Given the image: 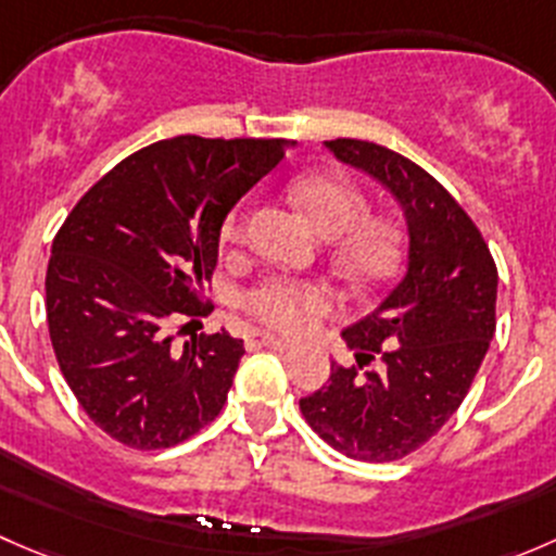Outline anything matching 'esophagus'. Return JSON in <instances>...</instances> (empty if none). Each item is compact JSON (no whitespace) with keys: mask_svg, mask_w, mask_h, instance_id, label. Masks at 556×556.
<instances>
[{"mask_svg":"<svg viewBox=\"0 0 556 556\" xmlns=\"http://www.w3.org/2000/svg\"><path fill=\"white\" fill-rule=\"evenodd\" d=\"M261 344L266 346V350H274V352H288V350H293V341L279 339V336H268V333L261 336Z\"/></svg>","mask_w":556,"mask_h":556,"instance_id":"esophagus-1","label":"esophagus"}]
</instances>
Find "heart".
Wrapping results in <instances>:
<instances>
[{
  "label": "heart",
  "instance_id": "1",
  "mask_svg": "<svg viewBox=\"0 0 556 556\" xmlns=\"http://www.w3.org/2000/svg\"><path fill=\"white\" fill-rule=\"evenodd\" d=\"M293 195L323 237L336 239V257L357 282H379L401 257V228L384 215H366L361 185L336 172H314L293 185ZM223 242L239 244L247 233L242 206L223 220ZM247 312L266 328L304 333L333 306V293L319 282L268 279L244 299Z\"/></svg>",
  "mask_w": 556,
  "mask_h": 556
}]
</instances>
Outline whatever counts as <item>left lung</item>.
Wrapping results in <instances>:
<instances>
[{
	"instance_id": "1",
	"label": "left lung",
	"mask_w": 556,
	"mask_h": 556,
	"mask_svg": "<svg viewBox=\"0 0 556 556\" xmlns=\"http://www.w3.org/2000/svg\"><path fill=\"white\" fill-rule=\"evenodd\" d=\"M325 148L395 195L408 255L382 304L341 330L357 366L330 363L328 384L299 406L336 452L392 463L433 439L468 395L495 336L497 268L468 212L422 166L363 139Z\"/></svg>"
}]
</instances>
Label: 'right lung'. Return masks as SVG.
Here are the masks:
<instances>
[{"instance_id":"right-lung-1","label":"right lung","mask_w":556,"mask_h":556,"mask_svg":"<svg viewBox=\"0 0 556 556\" xmlns=\"http://www.w3.org/2000/svg\"><path fill=\"white\" fill-rule=\"evenodd\" d=\"M285 150V139H161L106 172L55 233L45 277L55 361L121 444L166 450L220 414L244 341L220 330L179 346L172 330L206 317L223 220Z\"/></svg>"}]
</instances>
